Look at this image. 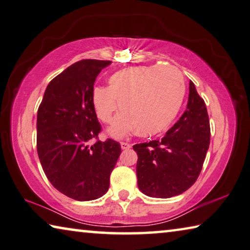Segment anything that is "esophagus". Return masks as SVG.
<instances>
[{
    "label": "esophagus",
    "mask_w": 250,
    "mask_h": 250,
    "mask_svg": "<svg viewBox=\"0 0 250 250\" xmlns=\"http://www.w3.org/2000/svg\"><path fill=\"white\" fill-rule=\"evenodd\" d=\"M121 146H122V149H129L130 147H132V144L126 143V142H122Z\"/></svg>",
    "instance_id": "34e87169"
}]
</instances>
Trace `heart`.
I'll use <instances>...</instances> for the list:
<instances>
[{"mask_svg": "<svg viewBox=\"0 0 250 250\" xmlns=\"http://www.w3.org/2000/svg\"><path fill=\"white\" fill-rule=\"evenodd\" d=\"M186 83L173 66H136L122 69L108 79V88L93 89L91 103L97 117L110 124L118 110L123 113L109 133L122 137L133 130L151 136L164 132L181 108Z\"/></svg>", "mask_w": 250, "mask_h": 250, "instance_id": "heart-1", "label": "heart"}]
</instances>
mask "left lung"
Masks as SVG:
<instances>
[{
	"label": "left lung",
	"mask_w": 250,
	"mask_h": 250,
	"mask_svg": "<svg viewBox=\"0 0 250 250\" xmlns=\"http://www.w3.org/2000/svg\"><path fill=\"white\" fill-rule=\"evenodd\" d=\"M210 144L205 101L190 82L186 112L161 140L133 146L137 184L144 194L171 198L187 191L200 174Z\"/></svg>",
	"instance_id": "left-lung-1"
}]
</instances>
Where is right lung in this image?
Returning <instances> with one entry per match:
<instances>
[{"label": "right lung", "mask_w": 250, "mask_h": 250, "mask_svg": "<svg viewBox=\"0 0 250 250\" xmlns=\"http://www.w3.org/2000/svg\"><path fill=\"white\" fill-rule=\"evenodd\" d=\"M109 60L77 61L47 86L37 116V151L53 187L78 201L101 198L121 155L118 142L98 140L102 126L93 103L95 80ZM96 138L93 146L89 141Z\"/></svg>", "instance_id": "add662e5"}]
</instances>
